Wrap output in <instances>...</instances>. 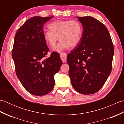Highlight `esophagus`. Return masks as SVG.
Instances as JSON below:
<instances>
[{
  "mask_svg": "<svg viewBox=\"0 0 124 124\" xmlns=\"http://www.w3.org/2000/svg\"><path fill=\"white\" fill-rule=\"evenodd\" d=\"M60 57L63 63L67 62V54L65 53H60Z\"/></svg>",
  "mask_w": 124,
  "mask_h": 124,
  "instance_id": "esophagus-1",
  "label": "esophagus"
}]
</instances>
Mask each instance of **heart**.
Instances as JSON below:
<instances>
[{
  "instance_id": "obj_1",
  "label": "heart",
  "mask_w": 124,
  "mask_h": 124,
  "mask_svg": "<svg viewBox=\"0 0 124 124\" xmlns=\"http://www.w3.org/2000/svg\"><path fill=\"white\" fill-rule=\"evenodd\" d=\"M48 27L49 30L43 32L46 43L53 47L58 39L60 40L53 49L55 52H61L68 47L76 46L82 37L83 26L77 20H58L49 23Z\"/></svg>"
}]
</instances>
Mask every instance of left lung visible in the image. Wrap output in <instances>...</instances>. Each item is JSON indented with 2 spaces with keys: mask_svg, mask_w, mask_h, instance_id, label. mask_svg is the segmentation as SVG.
Returning a JSON list of instances; mask_svg holds the SVG:
<instances>
[{
  "mask_svg": "<svg viewBox=\"0 0 124 124\" xmlns=\"http://www.w3.org/2000/svg\"><path fill=\"white\" fill-rule=\"evenodd\" d=\"M83 27L78 47L67 56L73 87L82 94L96 93L112 69L114 45L106 26L91 16L77 17Z\"/></svg>",
  "mask_w": 124,
  "mask_h": 124,
  "instance_id": "1",
  "label": "left lung"
}]
</instances>
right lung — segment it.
I'll return each mask as SVG.
<instances>
[{
	"instance_id": "right-lung-1",
	"label": "right lung",
	"mask_w": 124,
	"mask_h": 124,
	"mask_svg": "<svg viewBox=\"0 0 124 124\" xmlns=\"http://www.w3.org/2000/svg\"><path fill=\"white\" fill-rule=\"evenodd\" d=\"M53 17H32L15 36L12 56L16 74L24 88L34 95H44L52 90L54 76L62 64L58 53L53 52L46 58L49 48L44 38L43 27Z\"/></svg>"
}]
</instances>
